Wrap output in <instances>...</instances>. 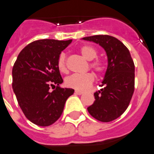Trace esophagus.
I'll list each match as a JSON object with an SVG mask.
<instances>
[{
	"label": "esophagus",
	"mask_w": 154,
	"mask_h": 154,
	"mask_svg": "<svg viewBox=\"0 0 154 154\" xmlns=\"http://www.w3.org/2000/svg\"><path fill=\"white\" fill-rule=\"evenodd\" d=\"M76 94H78V95H82V94H83V91H79V90H75V91Z\"/></svg>",
	"instance_id": "34e87169"
}]
</instances>
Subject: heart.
<instances>
[{
    "instance_id": "b5f03b06",
    "label": "heart",
    "mask_w": 154,
    "mask_h": 154,
    "mask_svg": "<svg viewBox=\"0 0 154 154\" xmlns=\"http://www.w3.org/2000/svg\"><path fill=\"white\" fill-rule=\"evenodd\" d=\"M79 52L83 58H86L89 62V66L91 69L97 72L98 74H103L105 71V65L103 62L100 58H95L97 56V51L91 46H83L79 48ZM57 67L58 71L62 73H66L67 66H66V56L64 54H61L57 61ZM95 81V75L91 72L83 74V75H71L66 77L65 79V84L66 87L74 88L76 90L85 91L90 88L92 83Z\"/></svg>"
}]
</instances>
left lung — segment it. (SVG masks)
Masks as SVG:
<instances>
[{
    "instance_id": "obj_1",
    "label": "left lung",
    "mask_w": 154,
    "mask_h": 154,
    "mask_svg": "<svg viewBox=\"0 0 154 154\" xmlns=\"http://www.w3.org/2000/svg\"><path fill=\"white\" fill-rule=\"evenodd\" d=\"M83 39L100 45L107 53L108 65L102 82L104 88L94 93L96 100L88 111L96 120L110 122L125 112L133 97L134 63L128 49L114 37L94 35Z\"/></svg>"
}]
</instances>
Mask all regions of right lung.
Wrapping results in <instances>:
<instances>
[{
    "label": "right lung",
    "instance_id": "obj_1",
    "mask_svg": "<svg viewBox=\"0 0 154 154\" xmlns=\"http://www.w3.org/2000/svg\"><path fill=\"white\" fill-rule=\"evenodd\" d=\"M71 41H34L20 52L14 63V93L26 117L37 125L49 126L58 120L66 100L75 91L59 86L63 79L57 67L61 52ZM51 86L56 88L53 92L49 91Z\"/></svg>",
    "mask_w": 154,
    "mask_h": 154
}]
</instances>
